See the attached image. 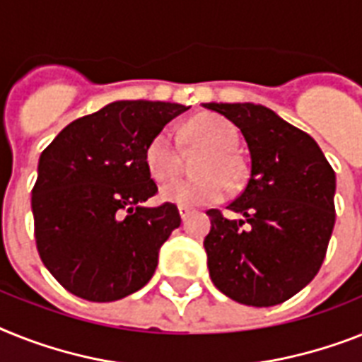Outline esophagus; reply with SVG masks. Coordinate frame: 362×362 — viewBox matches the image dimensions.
<instances>
[{"instance_id":"esophagus-1","label":"esophagus","mask_w":362,"mask_h":362,"mask_svg":"<svg viewBox=\"0 0 362 362\" xmlns=\"http://www.w3.org/2000/svg\"><path fill=\"white\" fill-rule=\"evenodd\" d=\"M179 214H181V218L183 220H187L190 214H192V209H188V207H179Z\"/></svg>"}]
</instances>
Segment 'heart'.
Listing matches in <instances>:
<instances>
[{"label": "heart", "instance_id": "1", "mask_svg": "<svg viewBox=\"0 0 362 362\" xmlns=\"http://www.w3.org/2000/svg\"><path fill=\"white\" fill-rule=\"evenodd\" d=\"M188 142L205 148L198 160V177L175 179L164 185L160 198L179 207H198L216 203L244 177V163L235 148L238 142L237 127L220 115H199L185 125ZM148 174L155 181H168L179 168V144L175 134L164 127L149 139L144 149Z\"/></svg>", "mask_w": 362, "mask_h": 362}]
</instances>
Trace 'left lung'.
Here are the masks:
<instances>
[{"label": "left lung", "instance_id": "obj_1", "mask_svg": "<svg viewBox=\"0 0 362 362\" xmlns=\"http://www.w3.org/2000/svg\"><path fill=\"white\" fill-rule=\"evenodd\" d=\"M237 125L250 177L203 240L218 291L242 305L291 300L320 270L335 226V172L313 136L255 103H203Z\"/></svg>", "mask_w": 362, "mask_h": 362}]
</instances>
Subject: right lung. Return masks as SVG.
<instances>
[{"mask_svg": "<svg viewBox=\"0 0 362 362\" xmlns=\"http://www.w3.org/2000/svg\"><path fill=\"white\" fill-rule=\"evenodd\" d=\"M187 109L115 101L68 124L42 151L31 196L37 250L77 298L122 300L155 274L160 246L181 216L174 203L140 207L157 194L144 149Z\"/></svg>", "mask_w": 362, "mask_h": 362, "instance_id": "add662e5", "label": "right lung"}]
</instances>
